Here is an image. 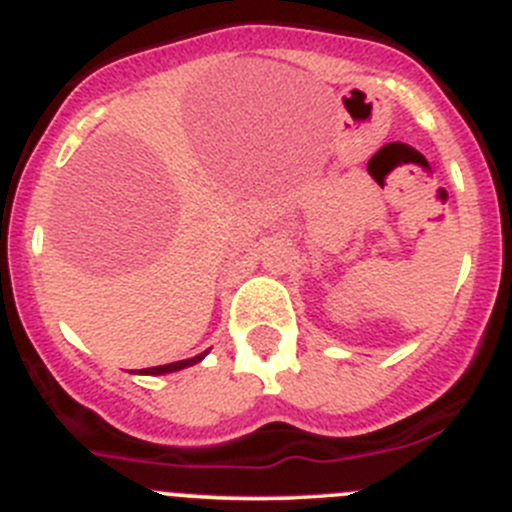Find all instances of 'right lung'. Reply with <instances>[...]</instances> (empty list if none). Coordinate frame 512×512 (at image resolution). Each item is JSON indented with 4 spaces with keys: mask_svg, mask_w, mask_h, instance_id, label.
<instances>
[{
    "mask_svg": "<svg viewBox=\"0 0 512 512\" xmlns=\"http://www.w3.org/2000/svg\"><path fill=\"white\" fill-rule=\"evenodd\" d=\"M202 357H205V352L197 357H190V360H180V362H170V365H157V367H147L145 375H162V372H175V370H182V367H190L195 365V362H200Z\"/></svg>",
    "mask_w": 512,
    "mask_h": 512,
    "instance_id": "obj_1",
    "label": "right lung"
}]
</instances>
